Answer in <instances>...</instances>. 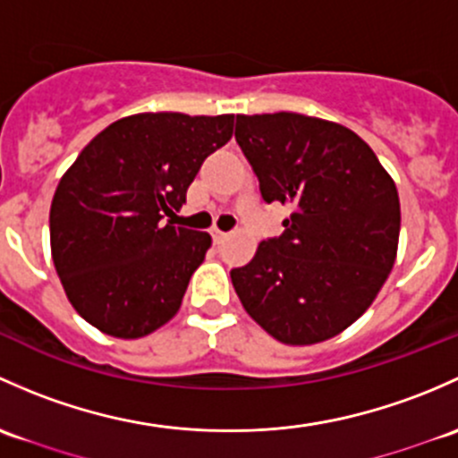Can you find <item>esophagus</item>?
<instances>
[{
  "label": "esophagus",
  "mask_w": 458,
  "mask_h": 458,
  "mask_svg": "<svg viewBox=\"0 0 458 458\" xmlns=\"http://www.w3.org/2000/svg\"><path fill=\"white\" fill-rule=\"evenodd\" d=\"M211 235H214V242L216 244H223L225 242V240H227V231H220V229H214V231H211Z\"/></svg>",
  "instance_id": "1"
}]
</instances>
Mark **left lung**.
Returning a JSON list of instances; mask_svg holds the SVG:
<instances>
[{
	"mask_svg": "<svg viewBox=\"0 0 458 458\" xmlns=\"http://www.w3.org/2000/svg\"><path fill=\"white\" fill-rule=\"evenodd\" d=\"M235 140L264 202L293 209L284 233L231 271L247 313L276 339L318 344L372 304L397 256L399 194L348 127L295 114H238Z\"/></svg>",
	"mask_w": 458,
	"mask_h": 458,
	"instance_id": "8db88e82",
	"label": "left lung"
}]
</instances>
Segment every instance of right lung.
I'll return each mask as SVG.
<instances>
[{"label":"right lung","mask_w":458,"mask_h":458,"mask_svg":"<svg viewBox=\"0 0 458 458\" xmlns=\"http://www.w3.org/2000/svg\"><path fill=\"white\" fill-rule=\"evenodd\" d=\"M233 114L145 112L98 131L64 174L50 207L53 262L70 304L112 337L149 335L181 309L211 235L165 225Z\"/></svg>","instance_id":"right-lung-1"}]
</instances>
